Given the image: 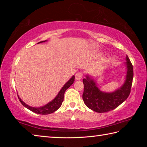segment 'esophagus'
Instances as JSON below:
<instances>
[{
  "mask_svg": "<svg viewBox=\"0 0 147 147\" xmlns=\"http://www.w3.org/2000/svg\"><path fill=\"white\" fill-rule=\"evenodd\" d=\"M82 76H83L82 73L81 72H78V73H77L76 74L75 78H76V80H79L82 79Z\"/></svg>",
  "mask_w": 147,
  "mask_h": 147,
  "instance_id": "obj_1",
  "label": "esophagus"
}]
</instances>
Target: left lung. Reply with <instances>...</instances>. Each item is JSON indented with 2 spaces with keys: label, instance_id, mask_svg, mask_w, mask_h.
Instances as JSON below:
<instances>
[{
  "label": "left lung",
  "instance_id": "1",
  "mask_svg": "<svg viewBox=\"0 0 147 147\" xmlns=\"http://www.w3.org/2000/svg\"><path fill=\"white\" fill-rule=\"evenodd\" d=\"M125 81L120 88L110 93L102 91L95 80L89 74L83 79L84 91L82 98L87 107L98 113H104L115 109L126 100L130 93L134 76L133 66L128 56L126 57Z\"/></svg>",
  "mask_w": 147,
  "mask_h": 147
}]
</instances>
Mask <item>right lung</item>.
<instances>
[{
  "mask_svg": "<svg viewBox=\"0 0 147 147\" xmlns=\"http://www.w3.org/2000/svg\"><path fill=\"white\" fill-rule=\"evenodd\" d=\"M45 41H47V40L40 41L38 43L39 44L41 43H44V42ZM74 76L73 75L67 82H66L65 84L62 87L61 90L59 91L58 94H57L56 97L54 98L53 100L49 102L48 104H47L46 105L41 106V107H32L30 106H29L26 103H24V102L21 100V98L19 97V95L17 96H18L19 101L21 102V104L27 109H28L30 111L38 114H41V115H48V114L54 113V111H56L57 109H58L59 108H60V106H61V104L63 101L65 92L67 89L69 87H70L72 84L74 83Z\"/></svg>",
  "mask_w": 147,
  "mask_h": 147,
  "instance_id": "obj_1",
  "label": "right lung"
}]
</instances>
